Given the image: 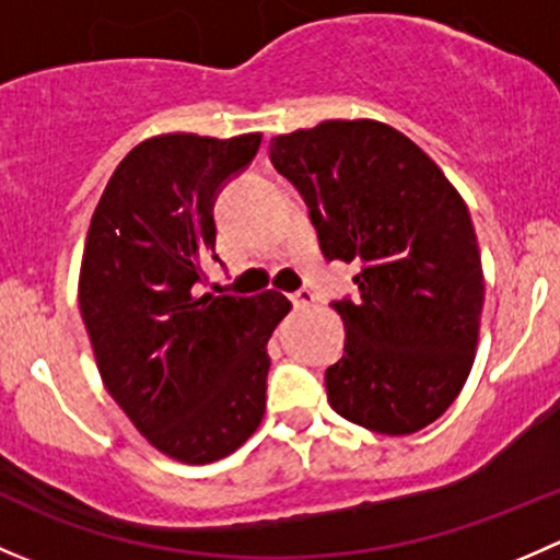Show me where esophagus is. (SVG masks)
I'll list each match as a JSON object with an SVG mask.
<instances>
[{"label": "esophagus", "mask_w": 560, "mask_h": 560, "mask_svg": "<svg viewBox=\"0 0 560 560\" xmlns=\"http://www.w3.org/2000/svg\"><path fill=\"white\" fill-rule=\"evenodd\" d=\"M290 301H292V306H295V308H308L316 301V298H314L312 290H298V292H292Z\"/></svg>", "instance_id": "obj_1"}]
</instances>
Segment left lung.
Here are the masks:
<instances>
[{
    "label": "left lung",
    "mask_w": 560,
    "mask_h": 560,
    "mask_svg": "<svg viewBox=\"0 0 560 560\" xmlns=\"http://www.w3.org/2000/svg\"><path fill=\"white\" fill-rule=\"evenodd\" d=\"M270 162L306 200L325 259L360 265V295L332 301L347 343L325 371L330 406L387 436L431 425L471 371L485 303L466 202L420 145L371 118L279 135Z\"/></svg>",
    "instance_id": "obj_1"
}]
</instances>
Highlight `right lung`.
<instances>
[{
    "mask_svg": "<svg viewBox=\"0 0 560 560\" xmlns=\"http://www.w3.org/2000/svg\"><path fill=\"white\" fill-rule=\"evenodd\" d=\"M262 135H160L107 180L81 265V316L107 393L160 453L213 463L265 415L268 338L281 292L197 295L217 257L213 206Z\"/></svg>",
    "mask_w": 560,
    "mask_h": 560,
    "instance_id": "obj_1",
    "label": "right lung"
}]
</instances>
